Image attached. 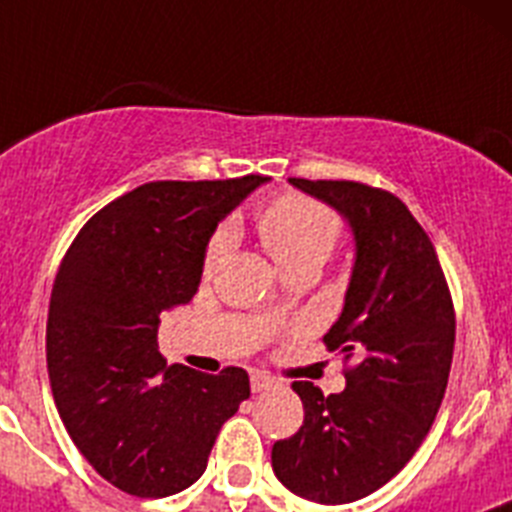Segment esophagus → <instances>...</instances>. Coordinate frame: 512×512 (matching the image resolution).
<instances>
[{
	"label": "esophagus",
	"mask_w": 512,
	"mask_h": 512,
	"mask_svg": "<svg viewBox=\"0 0 512 512\" xmlns=\"http://www.w3.org/2000/svg\"><path fill=\"white\" fill-rule=\"evenodd\" d=\"M274 384H277V379L269 377V374H264V372L251 374V390L253 392H264V390H269V387H274Z\"/></svg>",
	"instance_id": "esophagus-1"
}]
</instances>
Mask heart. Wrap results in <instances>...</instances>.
Instances as JSON below:
<instances>
[{
    "mask_svg": "<svg viewBox=\"0 0 512 512\" xmlns=\"http://www.w3.org/2000/svg\"><path fill=\"white\" fill-rule=\"evenodd\" d=\"M261 241L279 269L289 271L302 264L323 266L341 238V220L323 202L307 200L300 194H284L269 202L256 217ZM230 246V230L212 235L207 246L205 266L212 269Z\"/></svg>",
    "mask_w": 512,
    "mask_h": 512,
    "instance_id": "obj_1",
    "label": "heart"
}]
</instances>
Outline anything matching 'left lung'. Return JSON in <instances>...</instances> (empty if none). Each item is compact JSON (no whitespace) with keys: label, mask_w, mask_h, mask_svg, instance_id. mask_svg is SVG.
Masks as SVG:
<instances>
[{"label":"left lung","mask_w":512,"mask_h":512,"mask_svg":"<svg viewBox=\"0 0 512 512\" xmlns=\"http://www.w3.org/2000/svg\"><path fill=\"white\" fill-rule=\"evenodd\" d=\"M289 184L341 212L354 233L346 300L323 341L359 364L338 395L292 384L305 420L274 443L271 467L305 500L354 503L387 485L431 431L449 384L454 305L431 238L395 194L359 182Z\"/></svg>","instance_id":"obj_1"}]
</instances>
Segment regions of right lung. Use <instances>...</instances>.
I'll list each match as a JSON object with an SVG mask.
<instances>
[{"mask_svg": "<svg viewBox=\"0 0 512 512\" xmlns=\"http://www.w3.org/2000/svg\"><path fill=\"white\" fill-rule=\"evenodd\" d=\"M266 176L151 182L97 212L58 266L45 356L53 400L71 441L107 482L135 497L187 490L251 384L166 364L164 310L200 287L217 223Z\"/></svg>", "mask_w": 512, "mask_h": 512, "instance_id": "add662e5", "label": "right lung"}]
</instances>
